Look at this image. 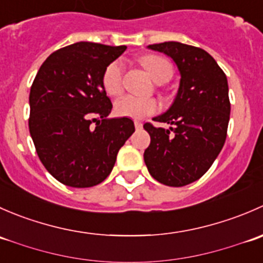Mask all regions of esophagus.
Returning <instances> with one entry per match:
<instances>
[{"instance_id":"34e87169","label":"esophagus","mask_w":263,"mask_h":263,"mask_svg":"<svg viewBox=\"0 0 263 263\" xmlns=\"http://www.w3.org/2000/svg\"><path fill=\"white\" fill-rule=\"evenodd\" d=\"M135 127H136V129H141L142 128V123L139 121H135Z\"/></svg>"}]
</instances>
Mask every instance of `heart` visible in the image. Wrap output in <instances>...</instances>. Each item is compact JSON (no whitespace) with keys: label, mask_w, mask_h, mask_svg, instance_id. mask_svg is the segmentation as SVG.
Masks as SVG:
<instances>
[{"label":"heart","mask_w":263,"mask_h":263,"mask_svg":"<svg viewBox=\"0 0 263 263\" xmlns=\"http://www.w3.org/2000/svg\"><path fill=\"white\" fill-rule=\"evenodd\" d=\"M141 65L146 68L148 75L155 82H166L173 75V66L166 58L156 54H147L140 58ZM102 84L108 95L121 94L123 89V63L122 61H112L105 67L102 76ZM159 110V104L154 99H141V98L123 95L115 103V112L121 117L140 119L151 116Z\"/></svg>","instance_id":"1"}]
</instances>
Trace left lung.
<instances>
[{
  "label": "left lung",
  "mask_w": 263,
  "mask_h": 263,
  "mask_svg": "<svg viewBox=\"0 0 263 263\" xmlns=\"http://www.w3.org/2000/svg\"><path fill=\"white\" fill-rule=\"evenodd\" d=\"M148 48L173 58L181 82L172 107L154 118L173 127L144 124L151 139L144 160L154 179L183 187L200 179L224 146L230 117L227 75L198 47L164 42Z\"/></svg>",
  "instance_id": "8db88e82"
}]
</instances>
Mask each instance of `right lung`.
Wrapping results in <instances>:
<instances>
[{
	"instance_id": "obj_1",
	"label": "right lung",
	"mask_w": 263,
	"mask_h": 263,
	"mask_svg": "<svg viewBox=\"0 0 263 263\" xmlns=\"http://www.w3.org/2000/svg\"><path fill=\"white\" fill-rule=\"evenodd\" d=\"M126 48L79 42L53 52L34 79L29 131L44 168L63 184L102 183L135 132L132 119L108 118L112 103L102 84L105 67Z\"/></svg>"
}]
</instances>
